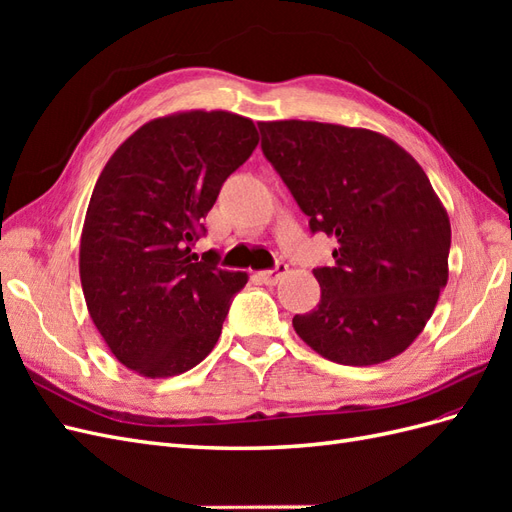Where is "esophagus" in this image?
<instances>
[{
	"label": "esophagus",
	"mask_w": 512,
	"mask_h": 512,
	"mask_svg": "<svg viewBox=\"0 0 512 512\" xmlns=\"http://www.w3.org/2000/svg\"><path fill=\"white\" fill-rule=\"evenodd\" d=\"M288 273V265L286 262H277V267L275 269H271V271H260L258 273V280L262 282V284H267V286H275L277 282L282 280V277Z\"/></svg>",
	"instance_id": "obj_1"
}]
</instances>
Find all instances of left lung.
<instances>
[{"mask_svg":"<svg viewBox=\"0 0 512 512\" xmlns=\"http://www.w3.org/2000/svg\"><path fill=\"white\" fill-rule=\"evenodd\" d=\"M262 153L312 232L337 241L314 269L320 303L292 327L324 359L367 367L423 333L448 282L451 222L410 153L389 136L320 121H260Z\"/></svg>","mask_w":512,"mask_h":512,"instance_id":"left-lung-1","label":"left lung"}]
</instances>
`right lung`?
Here are the masks:
<instances>
[{
    "instance_id": "1",
    "label": "right lung",
    "mask_w": 512,
    "mask_h": 512,
    "mask_svg": "<svg viewBox=\"0 0 512 512\" xmlns=\"http://www.w3.org/2000/svg\"><path fill=\"white\" fill-rule=\"evenodd\" d=\"M252 119L179 111L147 121L102 168L81 232L89 316L115 359L143 378L196 367L218 344L247 273L192 254L222 183L258 145Z\"/></svg>"
}]
</instances>
